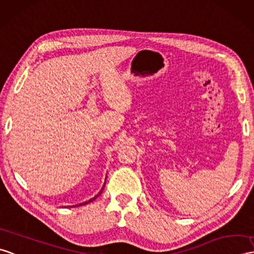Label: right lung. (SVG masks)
Here are the masks:
<instances>
[{
  "instance_id": "add662e5",
  "label": "right lung",
  "mask_w": 254,
  "mask_h": 254,
  "mask_svg": "<svg viewBox=\"0 0 254 254\" xmlns=\"http://www.w3.org/2000/svg\"><path fill=\"white\" fill-rule=\"evenodd\" d=\"M102 191H103V190H100V191H99V192H98V193L96 194V196H95V197H94V198H92V199H90V200H88V201H85V202H82V203H80V204H76V205H72V207H78V205H84V204H86V203H88V202H91V201H93V200H94V199H96V198H97V197L99 196V194H100V193H102Z\"/></svg>"
}]
</instances>
